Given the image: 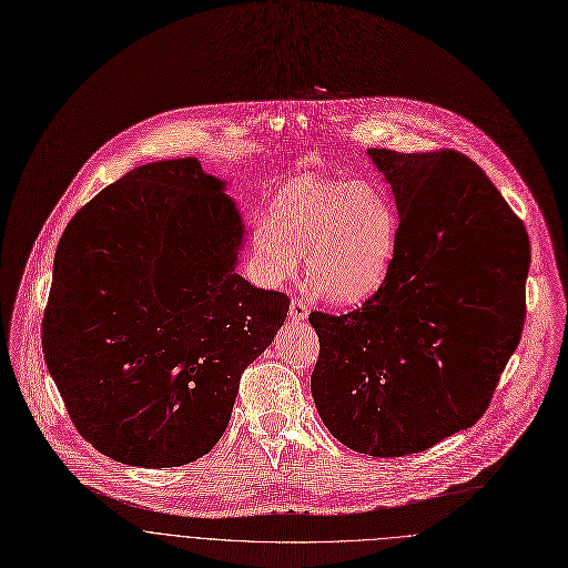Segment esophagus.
Returning <instances> with one entry per match:
<instances>
[{
    "label": "esophagus",
    "mask_w": 568,
    "mask_h": 568,
    "mask_svg": "<svg viewBox=\"0 0 568 568\" xmlns=\"http://www.w3.org/2000/svg\"><path fill=\"white\" fill-rule=\"evenodd\" d=\"M307 314H310V305L303 298H292L290 318L292 321H303V318H307Z\"/></svg>",
    "instance_id": "esophagus-1"
}]
</instances>
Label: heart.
I'll return each mask as SVG.
<instances>
[{
    "instance_id": "heart-1",
    "label": "heart",
    "mask_w": 568,
    "mask_h": 568,
    "mask_svg": "<svg viewBox=\"0 0 568 568\" xmlns=\"http://www.w3.org/2000/svg\"><path fill=\"white\" fill-rule=\"evenodd\" d=\"M395 236L397 214L379 189L296 175L274 194L254 245L267 281L294 276L305 254L312 287L329 301L352 303L384 283Z\"/></svg>"
}]
</instances>
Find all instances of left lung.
Instances as JSON below:
<instances>
[{"label":"left lung","mask_w":568,"mask_h":568,"mask_svg":"<svg viewBox=\"0 0 568 568\" xmlns=\"http://www.w3.org/2000/svg\"><path fill=\"white\" fill-rule=\"evenodd\" d=\"M399 214L386 278L347 314L312 312V397L347 448L402 457L490 406L526 318L528 234L464 153L367 149Z\"/></svg>","instance_id":"1"}]
</instances>
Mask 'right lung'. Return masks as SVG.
Wrapping results in <instances>:
<instances>
[{
    "mask_svg": "<svg viewBox=\"0 0 568 568\" xmlns=\"http://www.w3.org/2000/svg\"><path fill=\"white\" fill-rule=\"evenodd\" d=\"M223 186L196 158L142 164L58 245L42 352L78 433L115 462L207 455L287 316V294L236 274L245 227Z\"/></svg>",
    "mask_w": 568,
    "mask_h": 568,
    "instance_id": "right-lung-1",
    "label": "right lung"
}]
</instances>
